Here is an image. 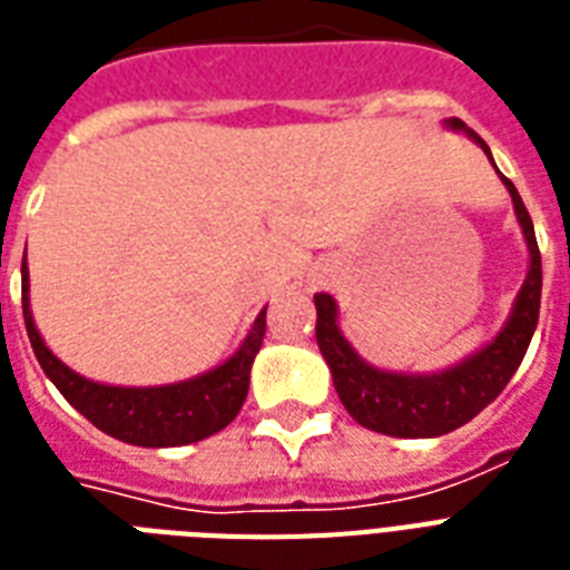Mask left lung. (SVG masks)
Segmentation results:
<instances>
[{
	"label": "left lung",
	"instance_id": "8db88e82",
	"mask_svg": "<svg viewBox=\"0 0 570 570\" xmlns=\"http://www.w3.org/2000/svg\"><path fill=\"white\" fill-rule=\"evenodd\" d=\"M445 125L452 130H464L470 139L482 145L488 160H491V148L461 118H449ZM502 184L509 187L514 214H518V223L523 228V237H527L529 273L500 335L491 345H484L479 354L466 356L464 363L436 374L381 372V368L365 363L342 335V330L335 324V315H338L335 299L330 294H315L317 347H321V354L333 372L335 392H338L345 410L368 431L390 436L449 434L454 428L466 425L470 419L479 416L505 390L511 374L518 372V365L523 363V354H527L532 333H535L538 306H541V253H538L535 228H532L523 198L505 175H502Z\"/></svg>",
	"mask_w": 570,
	"mask_h": 570
}]
</instances>
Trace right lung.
Returning a JSON list of instances; mask_svg holds the SVG:
<instances>
[{
    "label": "right lung",
    "instance_id": "add662e5",
    "mask_svg": "<svg viewBox=\"0 0 570 570\" xmlns=\"http://www.w3.org/2000/svg\"><path fill=\"white\" fill-rule=\"evenodd\" d=\"M23 317L32 351L43 374L56 383V390L104 434L121 443L145 445V449H169V445L198 443L205 436L223 431L240 413L249 392L253 360L264 342L267 308L255 317L246 342L237 347L232 360L216 365L214 372L198 374L189 381L169 386H106L70 372L50 347L43 345L41 333L29 308V267L23 255Z\"/></svg>",
    "mask_w": 570,
    "mask_h": 570
}]
</instances>
